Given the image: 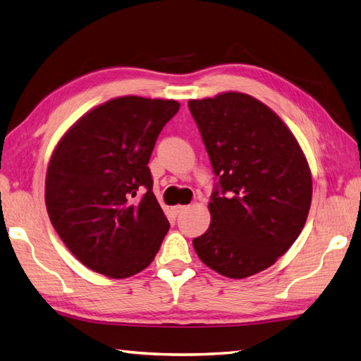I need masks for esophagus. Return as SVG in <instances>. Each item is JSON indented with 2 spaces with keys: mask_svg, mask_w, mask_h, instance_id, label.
Here are the masks:
<instances>
[{
  "mask_svg": "<svg viewBox=\"0 0 361 361\" xmlns=\"http://www.w3.org/2000/svg\"><path fill=\"white\" fill-rule=\"evenodd\" d=\"M185 209H187V205H176V207H173V212L176 213V215H179V213H182Z\"/></svg>",
  "mask_w": 361,
  "mask_h": 361,
  "instance_id": "34e87169",
  "label": "esophagus"
}]
</instances>
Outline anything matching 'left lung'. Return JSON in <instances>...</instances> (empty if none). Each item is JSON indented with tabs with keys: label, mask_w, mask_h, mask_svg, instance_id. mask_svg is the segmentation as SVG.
<instances>
[{
	"label": "left lung",
	"mask_w": 361,
	"mask_h": 361,
	"mask_svg": "<svg viewBox=\"0 0 361 361\" xmlns=\"http://www.w3.org/2000/svg\"><path fill=\"white\" fill-rule=\"evenodd\" d=\"M218 183L212 221L193 247L202 263L231 279L274 264L302 232L312 204V173L285 123L240 92L190 99Z\"/></svg>",
	"instance_id": "1"
}]
</instances>
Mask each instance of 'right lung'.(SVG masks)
<instances>
[{"label": "right lung", "instance_id": "add662e5", "mask_svg": "<svg viewBox=\"0 0 361 361\" xmlns=\"http://www.w3.org/2000/svg\"><path fill=\"white\" fill-rule=\"evenodd\" d=\"M179 107L174 99H110L80 116L57 143L47 171V210L87 268L124 279L159 252L170 223L152 193L148 161Z\"/></svg>", "mask_w": 361, "mask_h": 361}]
</instances>
